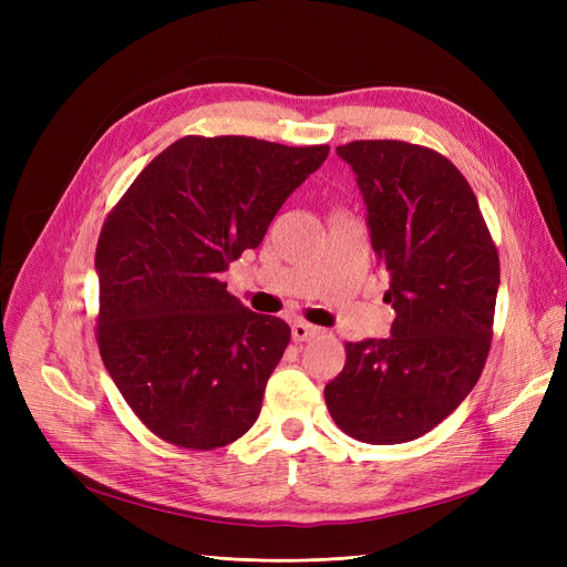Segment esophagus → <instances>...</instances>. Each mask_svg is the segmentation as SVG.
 I'll use <instances>...</instances> for the list:
<instances>
[{"mask_svg": "<svg viewBox=\"0 0 567 567\" xmlns=\"http://www.w3.org/2000/svg\"><path fill=\"white\" fill-rule=\"evenodd\" d=\"M317 333H319V329H317V326H312V323H307V321H296V323H293V340H296V342L310 340V338H315Z\"/></svg>", "mask_w": 567, "mask_h": 567, "instance_id": "1", "label": "esophagus"}]
</instances>
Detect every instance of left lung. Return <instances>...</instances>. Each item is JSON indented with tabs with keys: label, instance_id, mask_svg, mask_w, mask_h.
Listing matches in <instances>:
<instances>
[{
	"label": "left lung",
	"instance_id": "8db88e82",
	"mask_svg": "<svg viewBox=\"0 0 567 567\" xmlns=\"http://www.w3.org/2000/svg\"><path fill=\"white\" fill-rule=\"evenodd\" d=\"M336 151L364 196L394 321L388 338L348 342L323 398L342 433L400 444L447 419L483 373L499 255L471 184L442 153L398 140Z\"/></svg>",
	"mask_w": 567,
	"mask_h": 567
}]
</instances>
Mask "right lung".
Instances as JSON below:
<instances>
[{"instance_id": "add662e5", "label": "right lung", "mask_w": 567, "mask_h": 567, "mask_svg": "<svg viewBox=\"0 0 567 567\" xmlns=\"http://www.w3.org/2000/svg\"><path fill=\"white\" fill-rule=\"evenodd\" d=\"M329 146L182 136L109 213L96 244L101 359L161 440L217 450L250 431L290 329L238 302L221 271L257 248Z\"/></svg>"}]
</instances>
